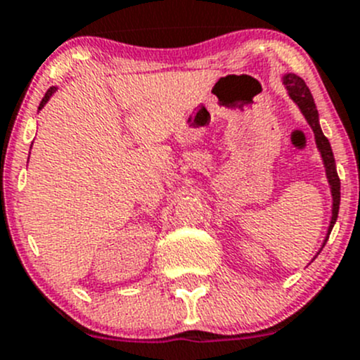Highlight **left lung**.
Wrapping results in <instances>:
<instances>
[{"label": "left lung", "mask_w": 360, "mask_h": 360, "mask_svg": "<svg viewBox=\"0 0 360 360\" xmlns=\"http://www.w3.org/2000/svg\"><path fill=\"white\" fill-rule=\"evenodd\" d=\"M283 84H285V87H287L288 96H290V98L297 103V107L301 109L302 116L306 117L308 124L311 127L313 134H315L316 148H319L320 155H322L323 167H326V176H327V181H329V186H330V195H333V216H330V223H329V229H327V236L322 243V248H323L326 246L327 239H329L330 230H333L334 223H336L338 212H340L341 184H340V177H338V172H336V162H334V155H333V149H330L329 141H327V137L323 135L322 128H320L319 110H316L315 100H313L311 91L308 89V86H306L304 80H302L301 77L295 75V73H287V75L283 77ZM322 248H320V251H322Z\"/></svg>", "instance_id": "1"}]
</instances>
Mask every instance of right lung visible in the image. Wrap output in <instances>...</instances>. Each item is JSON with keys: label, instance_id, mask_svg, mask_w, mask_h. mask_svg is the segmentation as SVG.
I'll use <instances>...</instances> for the list:
<instances>
[{"label": "right lung", "instance_id": "add662e5", "mask_svg": "<svg viewBox=\"0 0 360 360\" xmlns=\"http://www.w3.org/2000/svg\"><path fill=\"white\" fill-rule=\"evenodd\" d=\"M56 89H58V87H51V89H49V91H47V93H45V96H44V98H41V102H40V107H38V110H40V109H41V107H44V105H45V103H47V102H49V98H51V96H52V95H54V91H56Z\"/></svg>", "mask_w": 360, "mask_h": 360}]
</instances>
